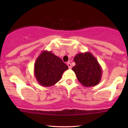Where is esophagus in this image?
I'll use <instances>...</instances> for the list:
<instances>
[{
  "mask_svg": "<svg viewBox=\"0 0 128 128\" xmlns=\"http://www.w3.org/2000/svg\"><path fill=\"white\" fill-rule=\"evenodd\" d=\"M67 65H68V66L69 67V69H71L72 66H71V64H70V62H68L67 63Z\"/></svg>",
  "mask_w": 128,
  "mask_h": 128,
  "instance_id": "obj_1",
  "label": "esophagus"
}]
</instances>
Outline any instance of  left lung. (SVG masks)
Listing matches in <instances>:
<instances>
[{"label": "left lung", "mask_w": 128, "mask_h": 128, "mask_svg": "<svg viewBox=\"0 0 128 128\" xmlns=\"http://www.w3.org/2000/svg\"><path fill=\"white\" fill-rule=\"evenodd\" d=\"M76 66L72 70L78 82L85 87L98 84L102 76V69L97 59L90 52H80L74 58Z\"/></svg>", "instance_id": "8db88e82"}]
</instances>
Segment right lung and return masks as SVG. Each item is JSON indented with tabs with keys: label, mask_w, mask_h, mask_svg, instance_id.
<instances>
[{
	"label": "right lung",
	"mask_w": 128,
	"mask_h": 128,
	"mask_svg": "<svg viewBox=\"0 0 128 128\" xmlns=\"http://www.w3.org/2000/svg\"><path fill=\"white\" fill-rule=\"evenodd\" d=\"M68 66L51 51H43L34 62V74L37 82L44 87L54 86L61 78Z\"/></svg>",
	"instance_id": "add662e5"
}]
</instances>
